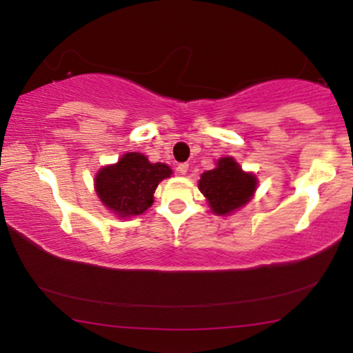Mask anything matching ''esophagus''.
Returning a JSON list of instances; mask_svg holds the SVG:
<instances>
[{"instance_id": "1", "label": "esophagus", "mask_w": 353, "mask_h": 353, "mask_svg": "<svg viewBox=\"0 0 353 353\" xmlns=\"http://www.w3.org/2000/svg\"><path fill=\"white\" fill-rule=\"evenodd\" d=\"M177 171H179V174H182V176H185L189 171V164L188 163H181L179 165H177Z\"/></svg>"}]
</instances>
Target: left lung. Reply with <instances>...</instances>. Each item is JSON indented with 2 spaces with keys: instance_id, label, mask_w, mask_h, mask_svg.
Masks as SVG:
<instances>
[{
  "instance_id": "obj_1",
  "label": "left lung",
  "mask_w": 353,
  "mask_h": 353,
  "mask_svg": "<svg viewBox=\"0 0 353 353\" xmlns=\"http://www.w3.org/2000/svg\"><path fill=\"white\" fill-rule=\"evenodd\" d=\"M257 177L244 172L232 157H222L216 168L205 171L199 179V190L217 216H228L252 199Z\"/></svg>"
}]
</instances>
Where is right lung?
<instances>
[{
	"instance_id": "obj_1",
	"label": "right lung",
	"mask_w": 353,
	"mask_h": 353,
	"mask_svg": "<svg viewBox=\"0 0 353 353\" xmlns=\"http://www.w3.org/2000/svg\"><path fill=\"white\" fill-rule=\"evenodd\" d=\"M171 174L168 164L149 163L141 152H125L116 164L99 169L96 194L117 217L139 216L152 205L157 184Z\"/></svg>"
}]
</instances>
